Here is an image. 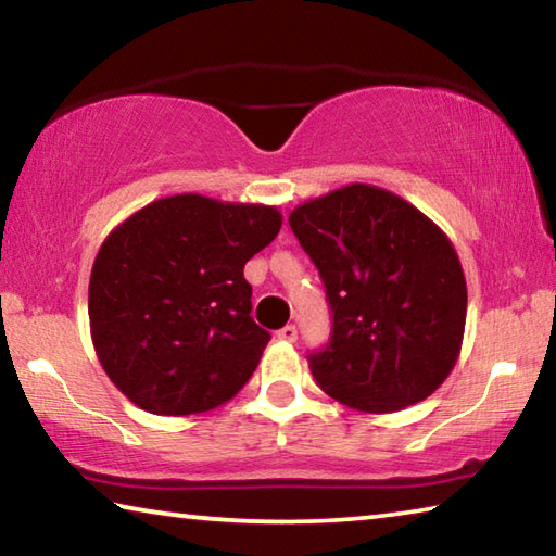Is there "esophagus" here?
I'll use <instances>...</instances> for the list:
<instances>
[{
	"label": "esophagus",
	"instance_id": "obj_1",
	"mask_svg": "<svg viewBox=\"0 0 556 556\" xmlns=\"http://www.w3.org/2000/svg\"><path fill=\"white\" fill-rule=\"evenodd\" d=\"M296 326H291V324H287L285 328H279L277 331V338L279 341H287V343H294L296 341Z\"/></svg>",
	"mask_w": 556,
	"mask_h": 556
}]
</instances>
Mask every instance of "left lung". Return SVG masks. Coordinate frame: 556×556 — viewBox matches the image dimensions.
<instances>
[{
  "label": "left lung",
  "mask_w": 556,
  "mask_h": 556,
  "mask_svg": "<svg viewBox=\"0 0 556 556\" xmlns=\"http://www.w3.org/2000/svg\"><path fill=\"white\" fill-rule=\"evenodd\" d=\"M289 225L333 316L331 341L308 355L318 388L370 414L427 400L454 370L466 328V277L446 232L370 184L296 205Z\"/></svg>",
  "instance_id": "1"
}]
</instances>
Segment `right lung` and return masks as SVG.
Segmentation results:
<instances>
[{
	"instance_id": "add662e5",
	"label": "right lung",
	"mask_w": 556,
	"mask_h": 556,
	"mask_svg": "<svg viewBox=\"0 0 556 556\" xmlns=\"http://www.w3.org/2000/svg\"><path fill=\"white\" fill-rule=\"evenodd\" d=\"M279 228L275 205L178 193L108 235L90 271V336L129 402L186 417L242 390L269 343L242 269Z\"/></svg>"
}]
</instances>
